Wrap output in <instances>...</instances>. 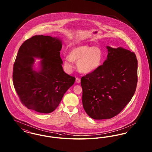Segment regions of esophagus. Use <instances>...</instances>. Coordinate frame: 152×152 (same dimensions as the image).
<instances>
[{"label": "esophagus", "instance_id": "esophagus-1", "mask_svg": "<svg viewBox=\"0 0 152 152\" xmlns=\"http://www.w3.org/2000/svg\"><path fill=\"white\" fill-rule=\"evenodd\" d=\"M76 82L77 83H80V79L79 77H76Z\"/></svg>", "mask_w": 152, "mask_h": 152}]
</instances>
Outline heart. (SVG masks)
Here are the masks:
<instances>
[{"mask_svg":"<svg viewBox=\"0 0 152 152\" xmlns=\"http://www.w3.org/2000/svg\"><path fill=\"white\" fill-rule=\"evenodd\" d=\"M103 60V52L98 46L80 45L73 47L69 51L68 58L64 64L68 69L72 66V62H76L79 71L83 73H89L97 69Z\"/></svg>","mask_w":152,"mask_h":152,"instance_id":"obj_1","label":"heart"}]
</instances>
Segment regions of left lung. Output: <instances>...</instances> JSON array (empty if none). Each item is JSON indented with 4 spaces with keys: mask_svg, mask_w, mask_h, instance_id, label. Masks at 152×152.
Segmentation results:
<instances>
[{
    "mask_svg": "<svg viewBox=\"0 0 152 152\" xmlns=\"http://www.w3.org/2000/svg\"><path fill=\"white\" fill-rule=\"evenodd\" d=\"M102 65L82 77V102L87 115L94 120L117 115L131 100L137 84V59L121 47L107 46Z\"/></svg>",
    "mask_w": 152,
    "mask_h": 152,
    "instance_id": "1",
    "label": "left lung"
}]
</instances>
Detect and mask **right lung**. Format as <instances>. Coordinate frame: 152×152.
<instances>
[{
	"mask_svg": "<svg viewBox=\"0 0 152 152\" xmlns=\"http://www.w3.org/2000/svg\"><path fill=\"white\" fill-rule=\"evenodd\" d=\"M62 40L58 37L35 35L20 46L13 67V83L22 104L42 113L58 107L75 77L64 72L60 56ZM40 58L39 68L35 58Z\"/></svg>",
	"mask_w": 152,
	"mask_h": 152,
	"instance_id": "obj_1",
	"label": "right lung"
}]
</instances>
